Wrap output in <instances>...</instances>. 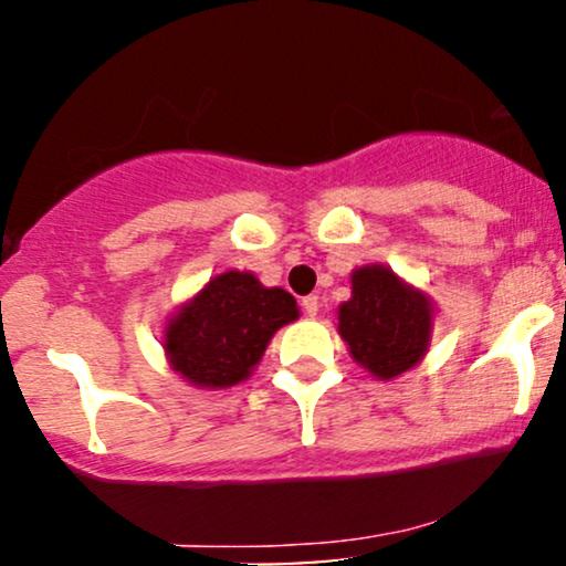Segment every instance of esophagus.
Masks as SVG:
<instances>
[{
    "label": "esophagus",
    "instance_id": "1",
    "mask_svg": "<svg viewBox=\"0 0 566 566\" xmlns=\"http://www.w3.org/2000/svg\"><path fill=\"white\" fill-rule=\"evenodd\" d=\"M303 311H305V314H308V316L319 314V297H316V295L303 297Z\"/></svg>",
    "mask_w": 566,
    "mask_h": 566
}]
</instances>
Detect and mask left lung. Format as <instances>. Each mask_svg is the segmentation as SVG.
Wrapping results in <instances>:
<instances>
[{
	"label": "left lung",
	"mask_w": 566,
	"mask_h": 566,
	"mask_svg": "<svg viewBox=\"0 0 566 566\" xmlns=\"http://www.w3.org/2000/svg\"><path fill=\"white\" fill-rule=\"evenodd\" d=\"M433 303L386 265H361L350 274V301L337 308V333L369 375L391 380L426 356Z\"/></svg>",
	"instance_id": "left-lung-1"
}]
</instances>
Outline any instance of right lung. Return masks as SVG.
Here are the masks:
<instances>
[{
    "mask_svg": "<svg viewBox=\"0 0 566 566\" xmlns=\"http://www.w3.org/2000/svg\"><path fill=\"white\" fill-rule=\"evenodd\" d=\"M297 316L287 290L263 287L250 271H226L175 311L165 354L191 386L231 388L250 378L276 329Z\"/></svg>",
    "mask_w": 566,
    "mask_h": 566,
    "instance_id": "obj_1",
    "label": "right lung"
}]
</instances>
